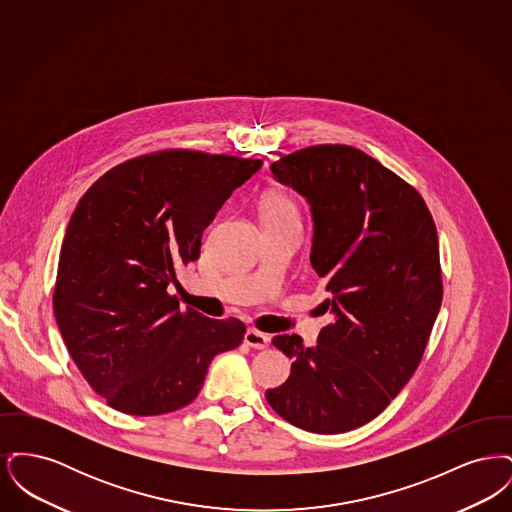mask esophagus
<instances>
[{"label":"esophagus","mask_w":512,"mask_h":512,"mask_svg":"<svg viewBox=\"0 0 512 512\" xmlns=\"http://www.w3.org/2000/svg\"><path fill=\"white\" fill-rule=\"evenodd\" d=\"M244 341L253 349H265V347H268V343H270V338H268L267 334L255 330V328H249L245 332Z\"/></svg>","instance_id":"obj_1"}]
</instances>
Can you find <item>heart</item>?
Returning <instances> with one entry per match:
<instances>
[{
	"label": "heart",
	"instance_id": "obj_1",
	"mask_svg": "<svg viewBox=\"0 0 512 512\" xmlns=\"http://www.w3.org/2000/svg\"><path fill=\"white\" fill-rule=\"evenodd\" d=\"M261 217L263 220H297L299 222V211L292 197L286 194H268L261 203Z\"/></svg>",
	"mask_w": 512,
	"mask_h": 512
}]
</instances>
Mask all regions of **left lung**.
<instances>
[{
    "label": "left lung",
    "mask_w": 512,
    "mask_h": 512,
    "mask_svg": "<svg viewBox=\"0 0 512 512\" xmlns=\"http://www.w3.org/2000/svg\"><path fill=\"white\" fill-rule=\"evenodd\" d=\"M270 171L311 205V265L336 320L315 347L297 334L272 340L293 363L268 405L307 432H349L382 413L422 361L443 297L436 222L409 182L357 147H303Z\"/></svg>",
    "instance_id": "1"
}]
</instances>
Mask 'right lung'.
<instances>
[{"instance_id": "add662e5", "label": "right lung", "mask_w": 512, "mask_h": 512, "mask_svg": "<svg viewBox=\"0 0 512 512\" xmlns=\"http://www.w3.org/2000/svg\"><path fill=\"white\" fill-rule=\"evenodd\" d=\"M261 159L161 149L105 172L80 197L61 245L53 313L74 365L117 411L192 403L213 357L236 349L238 318L203 317L169 293L199 259L203 230Z\"/></svg>"}]
</instances>
